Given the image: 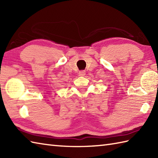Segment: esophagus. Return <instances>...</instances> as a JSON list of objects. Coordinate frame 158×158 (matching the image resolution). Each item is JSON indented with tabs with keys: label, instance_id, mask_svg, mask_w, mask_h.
Wrapping results in <instances>:
<instances>
[{
	"label": "esophagus",
	"instance_id": "34e87169",
	"mask_svg": "<svg viewBox=\"0 0 158 158\" xmlns=\"http://www.w3.org/2000/svg\"><path fill=\"white\" fill-rule=\"evenodd\" d=\"M85 75V70H81L79 73V77H84Z\"/></svg>",
	"mask_w": 158,
	"mask_h": 158
}]
</instances>
